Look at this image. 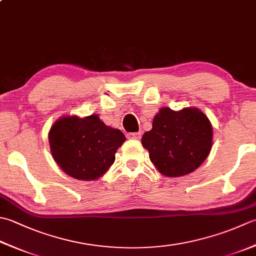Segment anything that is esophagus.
Masks as SVG:
<instances>
[{"instance_id": "esophagus-1", "label": "esophagus", "mask_w": 256, "mask_h": 256, "mask_svg": "<svg viewBox=\"0 0 256 256\" xmlns=\"http://www.w3.org/2000/svg\"><path fill=\"white\" fill-rule=\"evenodd\" d=\"M126 138L130 140H140L141 138V132H133V133H128Z\"/></svg>"}]
</instances>
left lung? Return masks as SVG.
<instances>
[{"instance_id": "1", "label": "left lung", "mask_w": 256, "mask_h": 256, "mask_svg": "<svg viewBox=\"0 0 256 256\" xmlns=\"http://www.w3.org/2000/svg\"><path fill=\"white\" fill-rule=\"evenodd\" d=\"M212 141V124L196 108L181 111L162 108L153 118L151 131L142 136L150 160L168 178L195 171L208 158Z\"/></svg>"}]
</instances>
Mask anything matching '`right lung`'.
I'll return each instance as SVG.
<instances>
[{
  "label": "right lung",
  "mask_w": 256,
  "mask_h": 256,
  "mask_svg": "<svg viewBox=\"0 0 256 256\" xmlns=\"http://www.w3.org/2000/svg\"><path fill=\"white\" fill-rule=\"evenodd\" d=\"M125 141L118 128L105 125L98 115L63 116L53 124L48 142L54 161L70 176L81 181L101 178L114 163Z\"/></svg>",
  "instance_id": "add662e5"
}]
</instances>
